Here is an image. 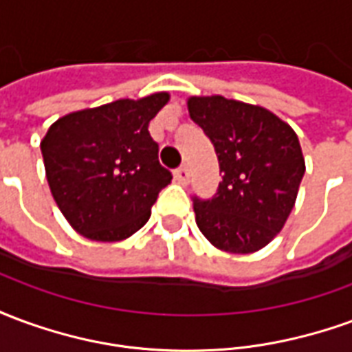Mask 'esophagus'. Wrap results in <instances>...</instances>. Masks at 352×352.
I'll use <instances>...</instances> for the list:
<instances>
[{
    "label": "esophagus",
    "instance_id": "esophagus-1",
    "mask_svg": "<svg viewBox=\"0 0 352 352\" xmlns=\"http://www.w3.org/2000/svg\"><path fill=\"white\" fill-rule=\"evenodd\" d=\"M175 179L181 184L186 183V181H188V168H186V166H181L179 169H175Z\"/></svg>",
    "mask_w": 352,
    "mask_h": 352
}]
</instances>
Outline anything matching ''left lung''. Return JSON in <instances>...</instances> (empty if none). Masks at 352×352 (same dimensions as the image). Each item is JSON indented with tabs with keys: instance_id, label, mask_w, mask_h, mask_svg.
Returning <instances> with one entry per match:
<instances>
[{
	"instance_id": "left-lung-1",
	"label": "left lung",
	"mask_w": 352,
	"mask_h": 352,
	"mask_svg": "<svg viewBox=\"0 0 352 352\" xmlns=\"http://www.w3.org/2000/svg\"><path fill=\"white\" fill-rule=\"evenodd\" d=\"M186 107L222 173L213 198L194 199L199 232L224 252L264 249L285 226L305 173L296 131L272 111L224 96H192Z\"/></svg>"
}]
</instances>
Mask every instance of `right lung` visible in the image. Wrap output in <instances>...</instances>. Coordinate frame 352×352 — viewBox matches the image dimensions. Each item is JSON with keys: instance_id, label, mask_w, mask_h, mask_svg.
Masks as SVG:
<instances>
[{"instance_id": "right-lung-1", "label": "right lung", "mask_w": 352, "mask_h": 352, "mask_svg": "<svg viewBox=\"0 0 352 352\" xmlns=\"http://www.w3.org/2000/svg\"><path fill=\"white\" fill-rule=\"evenodd\" d=\"M168 92L64 115L41 139L50 194L72 228L92 241H122L145 226L171 173L158 162L148 122Z\"/></svg>"}]
</instances>
